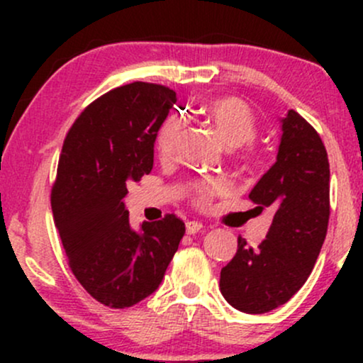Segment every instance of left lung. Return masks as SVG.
Listing matches in <instances>:
<instances>
[{"mask_svg":"<svg viewBox=\"0 0 363 363\" xmlns=\"http://www.w3.org/2000/svg\"><path fill=\"white\" fill-rule=\"evenodd\" d=\"M176 91L133 82L107 91L66 135L51 206L68 264L95 301L112 309L147 298L164 280L186 227L157 211L129 223L128 182L152 172L158 129L176 109Z\"/></svg>","mask_w":363,"mask_h":363,"instance_id":"1","label":"left lung"}]
</instances>
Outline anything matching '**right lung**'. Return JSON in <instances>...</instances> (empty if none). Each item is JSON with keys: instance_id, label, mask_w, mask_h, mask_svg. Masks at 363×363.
<instances>
[{"instance_id": "1", "label": "right lung", "mask_w": 363, "mask_h": 363, "mask_svg": "<svg viewBox=\"0 0 363 363\" xmlns=\"http://www.w3.org/2000/svg\"><path fill=\"white\" fill-rule=\"evenodd\" d=\"M277 162L249 194L268 208L264 240L239 237L234 259L220 273L225 301L245 314L289 302L314 268L329 222V164L318 133L295 114L283 119Z\"/></svg>"}]
</instances>
